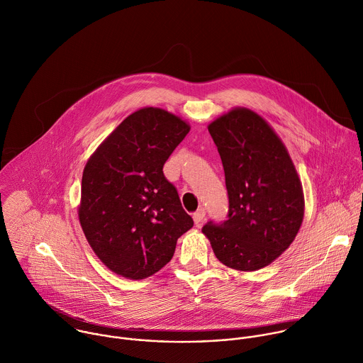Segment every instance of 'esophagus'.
Listing matches in <instances>:
<instances>
[{"mask_svg": "<svg viewBox=\"0 0 363 363\" xmlns=\"http://www.w3.org/2000/svg\"><path fill=\"white\" fill-rule=\"evenodd\" d=\"M205 215H206L205 208H199V209L194 213V220H195V223H196V225H199V223L205 219Z\"/></svg>", "mask_w": 363, "mask_h": 363, "instance_id": "1", "label": "esophagus"}]
</instances>
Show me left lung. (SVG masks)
<instances>
[{
	"label": "left lung",
	"instance_id": "1",
	"mask_svg": "<svg viewBox=\"0 0 363 363\" xmlns=\"http://www.w3.org/2000/svg\"><path fill=\"white\" fill-rule=\"evenodd\" d=\"M222 160L229 196L228 220L202 232L225 266L255 272L269 266L296 239L304 194L280 137L257 113L236 107L208 127Z\"/></svg>",
	"mask_w": 363,
	"mask_h": 363
}]
</instances>
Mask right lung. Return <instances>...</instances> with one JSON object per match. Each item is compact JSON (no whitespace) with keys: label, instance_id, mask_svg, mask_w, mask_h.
Instances as JSON below:
<instances>
[{"label":"right lung","instance_id":"right-lung-1","mask_svg":"<svg viewBox=\"0 0 363 363\" xmlns=\"http://www.w3.org/2000/svg\"><path fill=\"white\" fill-rule=\"evenodd\" d=\"M158 107L130 114L89 158L82 177L79 220L96 256L114 273L143 280L174 256L194 226L162 168L189 133Z\"/></svg>","mask_w":363,"mask_h":363}]
</instances>
